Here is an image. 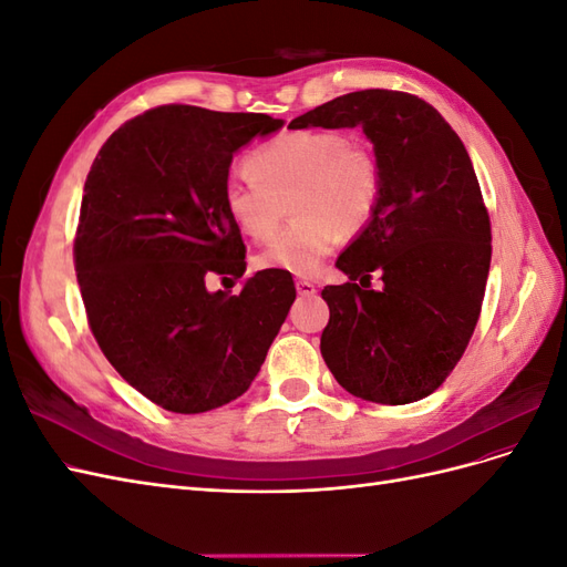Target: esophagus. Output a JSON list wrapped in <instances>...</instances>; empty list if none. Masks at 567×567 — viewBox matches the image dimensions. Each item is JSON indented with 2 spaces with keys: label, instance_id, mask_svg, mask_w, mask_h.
<instances>
[{
  "label": "esophagus",
  "instance_id": "1",
  "mask_svg": "<svg viewBox=\"0 0 567 567\" xmlns=\"http://www.w3.org/2000/svg\"><path fill=\"white\" fill-rule=\"evenodd\" d=\"M296 290H298V296L310 298V296L317 293V286H315L310 279H298V281H296Z\"/></svg>",
  "mask_w": 567,
  "mask_h": 567
}]
</instances>
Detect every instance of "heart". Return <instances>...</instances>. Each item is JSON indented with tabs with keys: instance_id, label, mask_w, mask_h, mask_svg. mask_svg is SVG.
<instances>
[{
	"instance_id": "b5f03b06",
	"label": "heart",
	"mask_w": 567,
	"mask_h": 567,
	"mask_svg": "<svg viewBox=\"0 0 567 567\" xmlns=\"http://www.w3.org/2000/svg\"><path fill=\"white\" fill-rule=\"evenodd\" d=\"M248 175L229 177L225 213L252 241L277 229L290 190L293 221L255 257L260 269L310 277L340 241L371 219L381 196V169L371 153L336 130H290L250 153Z\"/></svg>"
}]
</instances>
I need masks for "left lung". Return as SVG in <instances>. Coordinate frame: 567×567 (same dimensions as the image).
<instances>
[{"label": "left lung", "instance_id": "obj_1", "mask_svg": "<svg viewBox=\"0 0 567 567\" xmlns=\"http://www.w3.org/2000/svg\"><path fill=\"white\" fill-rule=\"evenodd\" d=\"M307 127H362L381 169L379 205L336 260L350 281L321 290L323 362L354 398L419 402L456 367L485 298L492 231L468 151L431 104L390 90L338 96L288 125Z\"/></svg>", "mask_w": 567, "mask_h": 567}]
</instances>
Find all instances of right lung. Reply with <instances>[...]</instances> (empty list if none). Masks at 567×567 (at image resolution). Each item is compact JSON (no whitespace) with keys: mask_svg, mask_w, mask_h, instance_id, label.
I'll return each instance as SVG.
<instances>
[{"mask_svg":"<svg viewBox=\"0 0 567 567\" xmlns=\"http://www.w3.org/2000/svg\"><path fill=\"white\" fill-rule=\"evenodd\" d=\"M284 120L161 106L101 146L84 182L75 271L101 352L144 398L203 414L250 388L296 300L290 274L262 269L241 293L246 246L221 203L234 153Z\"/></svg>","mask_w":567,"mask_h":567,"instance_id":"obj_1","label":"right lung"}]
</instances>
